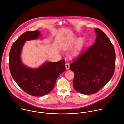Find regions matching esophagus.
Returning a JSON list of instances; mask_svg holds the SVG:
<instances>
[{
    "label": "esophagus",
    "mask_w": 124,
    "mask_h": 124,
    "mask_svg": "<svg viewBox=\"0 0 124 124\" xmlns=\"http://www.w3.org/2000/svg\"><path fill=\"white\" fill-rule=\"evenodd\" d=\"M70 64L69 63H65V68H66V70H69L70 69Z\"/></svg>",
    "instance_id": "obj_1"
}]
</instances>
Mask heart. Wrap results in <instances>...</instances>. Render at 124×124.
Listing matches in <instances>:
<instances>
[{"label":"heart","instance_id":"obj_1","mask_svg":"<svg viewBox=\"0 0 124 124\" xmlns=\"http://www.w3.org/2000/svg\"><path fill=\"white\" fill-rule=\"evenodd\" d=\"M74 45L75 47L71 56L72 58H77L81 54L84 48V41L82 39H80L77 41L76 38H74L66 41L62 46V49L63 51H68Z\"/></svg>","mask_w":124,"mask_h":124}]
</instances>
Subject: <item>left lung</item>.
Returning a JSON list of instances; mask_svg holds the SVG:
<instances>
[{"label": "left lung", "instance_id": "left-lung-1", "mask_svg": "<svg viewBox=\"0 0 124 124\" xmlns=\"http://www.w3.org/2000/svg\"><path fill=\"white\" fill-rule=\"evenodd\" d=\"M94 30L97 35L94 44L70 65L74 73V89L87 95L96 93L103 88L115 70L114 46L102 31Z\"/></svg>", "mask_w": 124, "mask_h": 124}]
</instances>
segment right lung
<instances>
[{"mask_svg": "<svg viewBox=\"0 0 124 124\" xmlns=\"http://www.w3.org/2000/svg\"><path fill=\"white\" fill-rule=\"evenodd\" d=\"M41 36L38 30L24 32L14 42L9 54V68L13 79L24 92L37 97L49 93L58 77L65 70L64 60L57 62L46 61L36 68L23 63L21 54L25 42Z\"/></svg>", "mask_w": 124, "mask_h": 124, "instance_id": "1", "label": "right lung"}]
</instances>
